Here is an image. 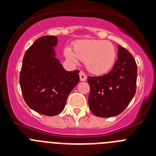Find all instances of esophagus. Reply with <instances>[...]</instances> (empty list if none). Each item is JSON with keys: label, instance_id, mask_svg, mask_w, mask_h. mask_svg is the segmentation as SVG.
<instances>
[{"label": "esophagus", "instance_id": "esophagus-1", "mask_svg": "<svg viewBox=\"0 0 156 156\" xmlns=\"http://www.w3.org/2000/svg\"><path fill=\"white\" fill-rule=\"evenodd\" d=\"M80 79L81 81H85L87 80V76L86 74L83 73V71H81L80 73Z\"/></svg>", "mask_w": 156, "mask_h": 156}]
</instances>
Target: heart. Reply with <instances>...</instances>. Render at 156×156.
<instances>
[{"mask_svg": "<svg viewBox=\"0 0 156 156\" xmlns=\"http://www.w3.org/2000/svg\"><path fill=\"white\" fill-rule=\"evenodd\" d=\"M64 55L70 62L77 64L85 61V66L90 73L101 75L113 67L116 59L115 46L110 41L102 40H83L73 44V51L66 48Z\"/></svg>", "mask_w": 156, "mask_h": 156, "instance_id": "1", "label": "heart"}]
</instances>
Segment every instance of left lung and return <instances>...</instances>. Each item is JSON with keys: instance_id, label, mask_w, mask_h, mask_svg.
<instances>
[{"instance_id": "1", "label": "left lung", "mask_w": 156, "mask_h": 156, "mask_svg": "<svg viewBox=\"0 0 156 156\" xmlns=\"http://www.w3.org/2000/svg\"><path fill=\"white\" fill-rule=\"evenodd\" d=\"M137 66L133 55L119 45L118 59L112 69L100 76H88V97L92 113L98 117L119 115L127 107L136 93Z\"/></svg>"}]
</instances>
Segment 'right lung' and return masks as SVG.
Wrapping results in <instances>:
<instances>
[{"mask_svg": "<svg viewBox=\"0 0 156 156\" xmlns=\"http://www.w3.org/2000/svg\"><path fill=\"white\" fill-rule=\"evenodd\" d=\"M57 43L55 36L38 38L25 53L19 76L27 105L48 116L62 112L69 94L80 81L79 70L66 71L55 58Z\"/></svg>", "mask_w": 156, "mask_h": 156, "instance_id": "right-lung-1", "label": "right lung"}]
</instances>
